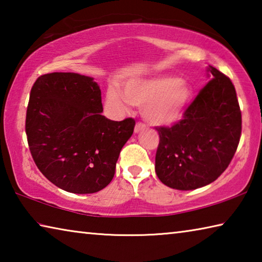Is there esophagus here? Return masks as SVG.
Instances as JSON below:
<instances>
[{"instance_id": "esophagus-1", "label": "esophagus", "mask_w": 262, "mask_h": 262, "mask_svg": "<svg viewBox=\"0 0 262 262\" xmlns=\"http://www.w3.org/2000/svg\"><path fill=\"white\" fill-rule=\"evenodd\" d=\"M143 129H145V125H144V123H142V122H136L134 132H135V133H140V132L143 130Z\"/></svg>"}]
</instances>
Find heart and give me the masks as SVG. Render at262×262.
I'll use <instances>...</instances> for the list:
<instances>
[{
	"label": "heart",
	"instance_id": "heart-1",
	"mask_svg": "<svg viewBox=\"0 0 262 262\" xmlns=\"http://www.w3.org/2000/svg\"><path fill=\"white\" fill-rule=\"evenodd\" d=\"M193 97L190 84L174 76L132 79L123 86V96L115 88L106 94V104L115 111H125L127 101L142 106V115L156 126H172L180 121Z\"/></svg>",
	"mask_w": 262,
	"mask_h": 262
}]
</instances>
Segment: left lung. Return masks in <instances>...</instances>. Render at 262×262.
Listing matches in <instances>:
<instances>
[{"label": "left lung", "mask_w": 262, "mask_h": 262, "mask_svg": "<svg viewBox=\"0 0 262 262\" xmlns=\"http://www.w3.org/2000/svg\"><path fill=\"white\" fill-rule=\"evenodd\" d=\"M210 81L172 127H157L155 170L164 185L179 190L203 187L229 166L242 134V112L230 78L209 66Z\"/></svg>", "instance_id": "1"}]
</instances>
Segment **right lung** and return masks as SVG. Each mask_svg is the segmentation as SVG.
Instances as JSON below:
<instances>
[{"label": "right lung", "mask_w": 262, "mask_h": 262, "mask_svg": "<svg viewBox=\"0 0 262 262\" xmlns=\"http://www.w3.org/2000/svg\"><path fill=\"white\" fill-rule=\"evenodd\" d=\"M101 112V92L92 77L52 73L34 82L25 121L29 148L35 165L59 188L91 194L112 181L135 120L112 121Z\"/></svg>", "instance_id": "obj_1"}]
</instances>
